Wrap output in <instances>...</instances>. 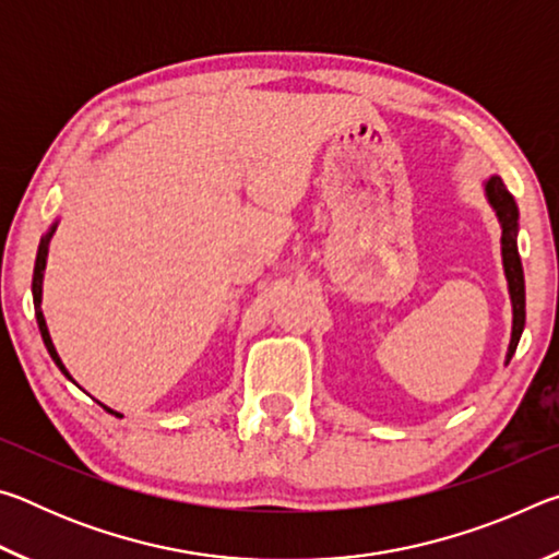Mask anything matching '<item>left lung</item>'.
<instances>
[{"label": "left lung", "instance_id": "left-lung-1", "mask_svg": "<svg viewBox=\"0 0 559 559\" xmlns=\"http://www.w3.org/2000/svg\"><path fill=\"white\" fill-rule=\"evenodd\" d=\"M486 197H488V204L496 210L500 229H503V236H500V253H503L510 302H513V333H510V345L506 355V365H508L510 357L515 355V347L525 328V276H523V263H520V253H518V204L513 200V194L506 189L503 179L498 175H493L486 182Z\"/></svg>", "mask_w": 559, "mask_h": 559}]
</instances>
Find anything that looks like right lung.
Returning a JSON list of instances; mask_svg holds the SVG:
<instances>
[{
    "instance_id": "add662e5",
    "label": "right lung",
    "mask_w": 559,
    "mask_h": 559,
    "mask_svg": "<svg viewBox=\"0 0 559 559\" xmlns=\"http://www.w3.org/2000/svg\"><path fill=\"white\" fill-rule=\"evenodd\" d=\"M56 226H59V222H56L49 231L44 234V239H41V243H39V251H36V263H34V281H32V293H34V310H36V323H39V330H41V337H44V345H46V349H49V355H51V359L56 362V367H59V370L69 377V380L73 382V377L69 374V370H66L63 367V362H61V357H59V353H56V347H53V343H51V335H49V328H46V320H44V313H41V283H44V269H46V257H49V241H51V236H53V231H56ZM100 404V402H98ZM103 409H106L108 414H116V416H122V414H118V412H112L110 406H106V404H100Z\"/></svg>"
}]
</instances>
